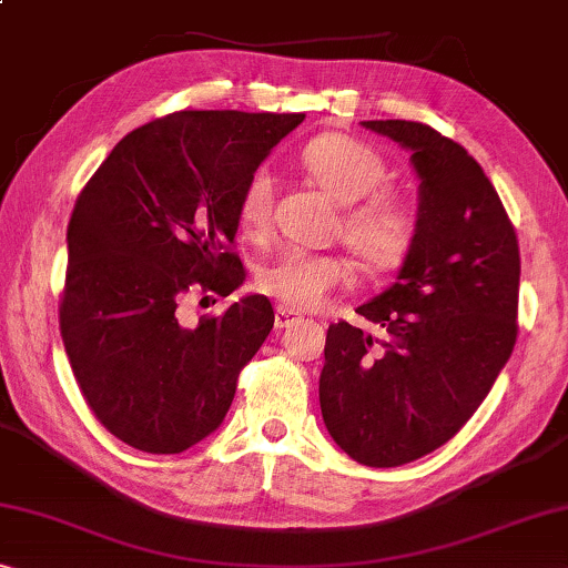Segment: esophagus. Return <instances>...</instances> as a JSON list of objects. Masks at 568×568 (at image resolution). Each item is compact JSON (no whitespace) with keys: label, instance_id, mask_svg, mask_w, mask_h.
I'll use <instances>...</instances> for the list:
<instances>
[{"label":"esophagus","instance_id":"34e87169","mask_svg":"<svg viewBox=\"0 0 568 568\" xmlns=\"http://www.w3.org/2000/svg\"><path fill=\"white\" fill-rule=\"evenodd\" d=\"M296 320H300V317H296V312L286 310V307H278V310L274 312V325H276V329L290 327L292 322H296Z\"/></svg>","mask_w":568,"mask_h":568}]
</instances>
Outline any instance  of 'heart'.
I'll return each instance as SVG.
<instances>
[{
	"instance_id": "b5f03b06",
	"label": "heart",
	"mask_w": 568,
	"mask_h": 568,
	"mask_svg": "<svg viewBox=\"0 0 568 568\" xmlns=\"http://www.w3.org/2000/svg\"><path fill=\"white\" fill-rule=\"evenodd\" d=\"M302 168L320 187L345 203L339 235L365 272H396L412 256L416 243V217L406 200L388 182V164L361 139L351 134H322L302 150ZM274 182L268 172L256 170L243 182L235 221L248 241H266L272 233ZM351 278L343 256L312 254L286 248L258 268L256 290L272 296L286 310H317L337 286Z\"/></svg>"
}]
</instances>
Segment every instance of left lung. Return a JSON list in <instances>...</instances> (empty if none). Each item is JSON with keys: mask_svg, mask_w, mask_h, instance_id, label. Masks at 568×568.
Masks as SVG:
<instances>
[{"mask_svg": "<svg viewBox=\"0 0 568 568\" xmlns=\"http://www.w3.org/2000/svg\"><path fill=\"white\" fill-rule=\"evenodd\" d=\"M412 150L422 178L398 282L327 329L320 408L337 447L398 467L447 444L490 394L518 337V235L473 154L418 121H363Z\"/></svg>", "mask_w": 568, "mask_h": 568, "instance_id": "1", "label": "left lung"}]
</instances>
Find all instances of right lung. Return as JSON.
<instances>
[{
	"mask_svg": "<svg viewBox=\"0 0 568 568\" xmlns=\"http://www.w3.org/2000/svg\"><path fill=\"white\" fill-rule=\"evenodd\" d=\"M304 113L174 111L113 146L75 200L60 337L93 416L129 447L180 455L221 426L274 327L266 296L187 322V294L243 284L235 203Z\"/></svg>",
	"mask_w": 568,
	"mask_h": 568,
	"instance_id": "right-lung-1",
	"label": "right lung"
}]
</instances>
